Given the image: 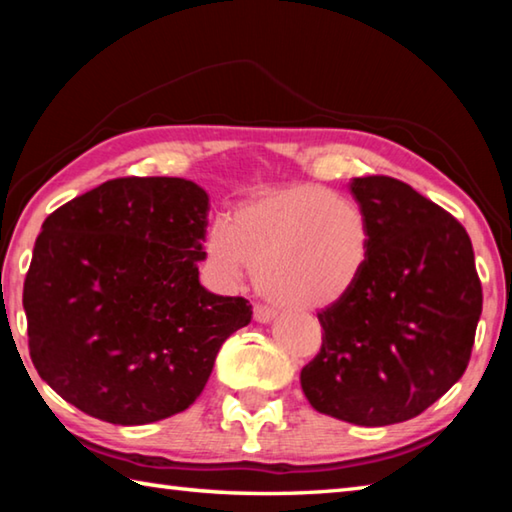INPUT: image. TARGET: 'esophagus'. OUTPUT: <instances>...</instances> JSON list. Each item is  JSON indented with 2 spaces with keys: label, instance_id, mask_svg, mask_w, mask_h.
I'll return each instance as SVG.
<instances>
[{
  "label": "esophagus",
  "instance_id": "obj_1",
  "mask_svg": "<svg viewBox=\"0 0 512 512\" xmlns=\"http://www.w3.org/2000/svg\"><path fill=\"white\" fill-rule=\"evenodd\" d=\"M253 316H255L257 323H271V320L275 318V311L271 307H266V305H255Z\"/></svg>",
  "mask_w": 512,
  "mask_h": 512
}]
</instances>
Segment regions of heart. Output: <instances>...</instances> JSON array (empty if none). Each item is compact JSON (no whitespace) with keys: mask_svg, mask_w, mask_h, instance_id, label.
Wrapping results in <instances>:
<instances>
[{"mask_svg":"<svg viewBox=\"0 0 512 512\" xmlns=\"http://www.w3.org/2000/svg\"><path fill=\"white\" fill-rule=\"evenodd\" d=\"M207 262L225 282L253 268L257 289L291 311L341 302L370 257V225L352 198L320 185L271 189L212 225Z\"/></svg>","mask_w":512,"mask_h":512,"instance_id":"1","label":"heart"}]
</instances>
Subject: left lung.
Returning a JSON list of instances; mask_svg holds the SVG:
<instances>
[{"mask_svg":"<svg viewBox=\"0 0 512 512\" xmlns=\"http://www.w3.org/2000/svg\"><path fill=\"white\" fill-rule=\"evenodd\" d=\"M350 192L370 225L368 266L318 314L323 345L300 384L318 413L386 427L463 377L483 293L472 241L443 207L391 176L352 178Z\"/></svg>","mask_w":512,"mask_h":512,"instance_id":"8db88e82","label":"left lung"}]
</instances>
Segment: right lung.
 <instances>
[{
  "label": "right lung",
  "instance_id": "obj_1",
  "mask_svg": "<svg viewBox=\"0 0 512 512\" xmlns=\"http://www.w3.org/2000/svg\"><path fill=\"white\" fill-rule=\"evenodd\" d=\"M210 198L185 178H115L51 212L24 280L38 375L83 413L149 424L192 406L246 298L198 280Z\"/></svg>",
  "mask_w": 512,
  "mask_h": 512
}]
</instances>
